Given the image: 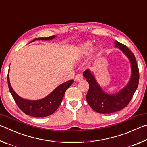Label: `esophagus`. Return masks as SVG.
I'll return each mask as SVG.
<instances>
[{"mask_svg": "<svg viewBox=\"0 0 147 147\" xmlns=\"http://www.w3.org/2000/svg\"><path fill=\"white\" fill-rule=\"evenodd\" d=\"M74 80H75L77 81V82H79V81L82 80H83V76H82V74H77V75L75 76V78H74Z\"/></svg>", "mask_w": 147, "mask_h": 147, "instance_id": "34e87169", "label": "esophagus"}]
</instances>
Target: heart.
<instances>
[{"label": "heart", "instance_id": "b5f03b06", "mask_svg": "<svg viewBox=\"0 0 147 147\" xmlns=\"http://www.w3.org/2000/svg\"><path fill=\"white\" fill-rule=\"evenodd\" d=\"M91 51H92L91 43H89V42L84 43L81 47V49H80L81 55L84 57L88 56H89V54H90Z\"/></svg>", "mask_w": 147, "mask_h": 147}]
</instances>
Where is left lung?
I'll use <instances>...</instances> for the list:
<instances>
[{"label":"left lung","instance_id":"1","mask_svg":"<svg viewBox=\"0 0 147 147\" xmlns=\"http://www.w3.org/2000/svg\"><path fill=\"white\" fill-rule=\"evenodd\" d=\"M115 43V47L120 49L130 61L131 76L125 88L116 94H106L100 88L90 71L86 70L83 73L89 85L86 95L87 102L93 110L100 113H111L125 108L132 98L139 84V68L135 56L124 44L117 41Z\"/></svg>","mask_w":147,"mask_h":147}]
</instances>
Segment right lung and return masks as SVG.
Wrapping results in <instances>:
<instances>
[{
	"label": "right lung",
	"instance_id": "1",
	"mask_svg": "<svg viewBox=\"0 0 147 147\" xmlns=\"http://www.w3.org/2000/svg\"><path fill=\"white\" fill-rule=\"evenodd\" d=\"M54 38H55L54 36L47 37V38H36L32 42L36 40H50ZM73 82L74 80H70L61 84L58 87H57L51 94H49L45 98L41 99V100H29L21 98L16 93V92L13 90L10 85L8 75L9 90L17 105L26 115L34 117H47L55 112L61 103L62 99L63 98L66 90Z\"/></svg>",
	"mask_w": 147,
	"mask_h": 147
}]
</instances>
